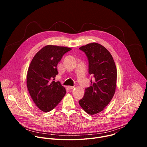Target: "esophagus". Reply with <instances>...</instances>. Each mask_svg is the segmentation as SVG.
<instances>
[{
    "mask_svg": "<svg viewBox=\"0 0 147 147\" xmlns=\"http://www.w3.org/2000/svg\"><path fill=\"white\" fill-rule=\"evenodd\" d=\"M67 88L69 90H72V89H74V87H72V86H68L67 87Z\"/></svg>",
    "mask_w": 147,
    "mask_h": 147,
    "instance_id": "obj_1",
    "label": "esophagus"
}]
</instances>
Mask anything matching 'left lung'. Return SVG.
I'll list each match as a JSON object with an SVG mask.
<instances>
[{"label":"left lung","mask_w":147,"mask_h":147,"mask_svg":"<svg viewBox=\"0 0 147 147\" xmlns=\"http://www.w3.org/2000/svg\"><path fill=\"white\" fill-rule=\"evenodd\" d=\"M79 49L87 56L88 72L94 77L79 104L86 112L93 115L102 111L112 100L116 90L117 69L111 54L102 45L94 42Z\"/></svg>","instance_id":"1"}]
</instances>
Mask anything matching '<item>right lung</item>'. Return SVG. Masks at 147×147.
<instances>
[{
    "label": "right lung",
    "mask_w": 147,
    "mask_h": 147,
    "mask_svg": "<svg viewBox=\"0 0 147 147\" xmlns=\"http://www.w3.org/2000/svg\"><path fill=\"white\" fill-rule=\"evenodd\" d=\"M71 49L47 45L36 53L31 62L27 71V88L34 102L42 111H52L66 93L60 82L53 80L58 74V63Z\"/></svg>",
    "instance_id": "add662e5"
}]
</instances>
